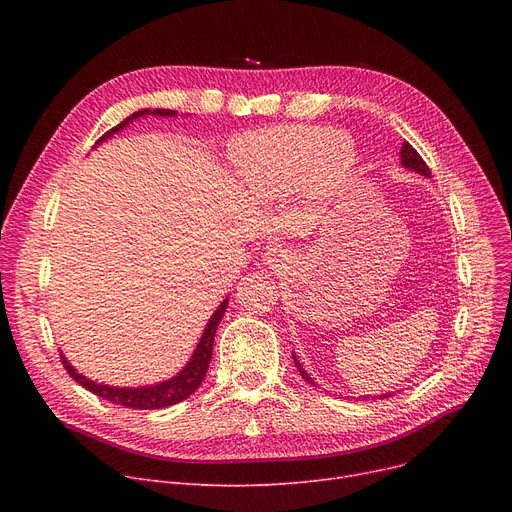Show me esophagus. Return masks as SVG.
<instances>
[{"label":"esophagus","mask_w":512,"mask_h":512,"mask_svg":"<svg viewBox=\"0 0 512 512\" xmlns=\"http://www.w3.org/2000/svg\"><path fill=\"white\" fill-rule=\"evenodd\" d=\"M265 263L267 265H272V267H280L282 263H286L288 261V251L286 249H282V247H272V249H267L265 251Z\"/></svg>","instance_id":"34e87169"}]
</instances>
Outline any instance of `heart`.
<instances>
[{"label":"heart","instance_id":"b5f03b06","mask_svg":"<svg viewBox=\"0 0 512 512\" xmlns=\"http://www.w3.org/2000/svg\"><path fill=\"white\" fill-rule=\"evenodd\" d=\"M353 141L324 126H278L249 134L234 151V164L263 197H286L311 182L332 193L351 178Z\"/></svg>","mask_w":512,"mask_h":512}]
</instances>
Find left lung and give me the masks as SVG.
<instances>
[{"label": "left lung", "mask_w": 512, "mask_h": 512, "mask_svg": "<svg viewBox=\"0 0 512 512\" xmlns=\"http://www.w3.org/2000/svg\"><path fill=\"white\" fill-rule=\"evenodd\" d=\"M400 164L405 166V168H409V170H415L417 174H421V176H432V172H429V168H427V164L423 161V157L413 149V145H409L407 141L402 143V149H400ZM292 359H294V365H297V369H299V373L303 375V380L307 382V384H315L313 382V378H309V373L301 367V363L297 361V357L292 355ZM390 396V394H388ZM367 398V396H365Z\"/></svg>", "instance_id": "1"}]
</instances>
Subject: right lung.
<instances>
[{"label": "right lung", "instance_id": "1", "mask_svg": "<svg viewBox=\"0 0 512 512\" xmlns=\"http://www.w3.org/2000/svg\"><path fill=\"white\" fill-rule=\"evenodd\" d=\"M149 112L151 110L134 112L132 116H128L118 126L107 130L97 143H101L107 137H112L114 132L122 130L130 120L139 118V116H145ZM151 114H155V116H174L176 112L174 110H155ZM226 307H228V299L218 307V311L211 315L209 324H207V328H205V332L201 336V342L197 346V351L193 353L191 361H188V365L178 375H174L172 380H168V382H161V384H155V386H145V388H114V386L95 384V382L87 380L85 375L76 373V369L66 361L64 355H62V365L70 373V378L74 382H78L80 386L87 388L89 392L114 402V405H120V407H126V409H141V411H147V409H166L170 405H176V402L186 400L188 396H191L201 386V382L205 380V373H207V367H209V361H211V355H213V336H215V330H218V326H220V321H222V315H224Z\"/></svg>", "mask_w": 512, "mask_h": 512}]
</instances>
